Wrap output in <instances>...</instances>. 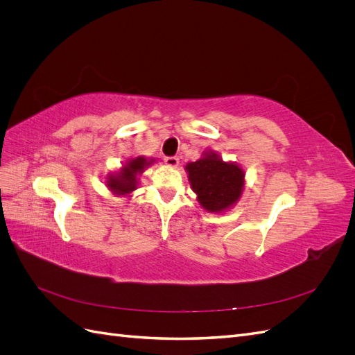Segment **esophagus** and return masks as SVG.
I'll list each match as a JSON object with an SVG mask.
<instances>
[{
  "mask_svg": "<svg viewBox=\"0 0 355 355\" xmlns=\"http://www.w3.org/2000/svg\"><path fill=\"white\" fill-rule=\"evenodd\" d=\"M164 163H166L168 167H176V166L179 164V158L175 157V155L166 157V158H164Z\"/></svg>",
  "mask_w": 355,
  "mask_h": 355,
  "instance_id": "obj_1",
  "label": "esophagus"
}]
</instances>
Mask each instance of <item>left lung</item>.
Masks as SVG:
<instances>
[{
	"label": "left lung",
	"mask_w": 355,
	"mask_h": 355,
	"mask_svg": "<svg viewBox=\"0 0 355 355\" xmlns=\"http://www.w3.org/2000/svg\"><path fill=\"white\" fill-rule=\"evenodd\" d=\"M187 171L200 204L209 211L228 209L241 196L243 170L237 164L225 163L214 153L189 163Z\"/></svg>",
	"instance_id": "left-lung-1"
}]
</instances>
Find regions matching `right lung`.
Returning <instances> with one entry per match:
<instances>
[{"instance_id":"add662e5","label":"right lung","mask_w":355,"mask_h":355,"mask_svg":"<svg viewBox=\"0 0 355 355\" xmlns=\"http://www.w3.org/2000/svg\"><path fill=\"white\" fill-rule=\"evenodd\" d=\"M151 164V161H148L144 157H137L128 161V163L123 167L120 173L111 175L108 178V187L115 192V194H128L133 189H136V175L142 173L144 168Z\"/></svg>"}]
</instances>
